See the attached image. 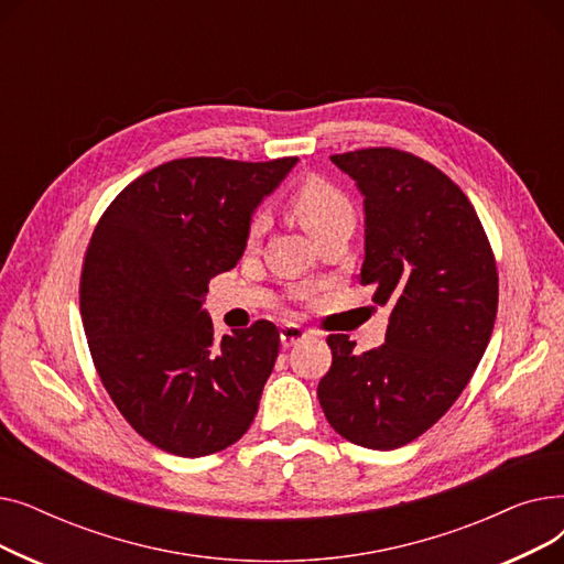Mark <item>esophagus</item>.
Returning <instances> with one entry per match:
<instances>
[{
    "instance_id": "34e87169",
    "label": "esophagus",
    "mask_w": 564,
    "mask_h": 564,
    "mask_svg": "<svg viewBox=\"0 0 564 564\" xmlns=\"http://www.w3.org/2000/svg\"><path fill=\"white\" fill-rule=\"evenodd\" d=\"M306 336H308V332H306L304 327H300V324H294V322H288V324H283V327H281V345H283V347L297 345V343H302Z\"/></svg>"
}]
</instances>
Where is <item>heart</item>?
<instances>
[{
    "label": "heart",
    "instance_id": "obj_1",
    "mask_svg": "<svg viewBox=\"0 0 564 564\" xmlns=\"http://www.w3.org/2000/svg\"><path fill=\"white\" fill-rule=\"evenodd\" d=\"M288 210L304 230L313 237L336 226L343 219H354V207L343 189L319 175H306L304 181L288 196ZM264 230V215L258 210L249 217L247 242L253 245Z\"/></svg>",
    "mask_w": 564,
    "mask_h": 564
}]
</instances>
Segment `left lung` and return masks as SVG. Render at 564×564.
<instances>
[{"instance_id":"8db88e82","label":"left lung","mask_w":564,"mask_h":564,"mask_svg":"<svg viewBox=\"0 0 564 564\" xmlns=\"http://www.w3.org/2000/svg\"><path fill=\"white\" fill-rule=\"evenodd\" d=\"M332 162L364 194L361 285L391 317L387 343L364 354L345 334L327 338L332 368L317 400L343 438L395 451L427 432L476 372L498 311L496 260L476 207L434 164L383 145Z\"/></svg>"}]
</instances>
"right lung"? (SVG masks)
<instances>
[{
  "mask_svg": "<svg viewBox=\"0 0 564 564\" xmlns=\"http://www.w3.org/2000/svg\"><path fill=\"white\" fill-rule=\"evenodd\" d=\"M297 158H185L139 175L86 247L79 311L102 387L153 446L205 457L253 423L279 357V329L258 319L215 340L207 283L247 247V224Z\"/></svg>",
  "mask_w": 564,
  "mask_h": 564,
  "instance_id": "add662e5",
  "label": "right lung"
}]
</instances>
